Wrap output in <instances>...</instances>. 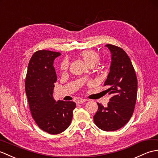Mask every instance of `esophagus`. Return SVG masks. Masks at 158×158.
Segmentation results:
<instances>
[{
	"label": "esophagus",
	"instance_id": "34e87169",
	"mask_svg": "<svg viewBox=\"0 0 158 158\" xmlns=\"http://www.w3.org/2000/svg\"><path fill=\"white\" fill-rule=\"evenodd\" d=\"M87 100H86V99H78V101H77V104H82V103H85V101H86Z\"/></svg>",
	"mask_w": 158,
	"mask_h": 158
}]
</instances>
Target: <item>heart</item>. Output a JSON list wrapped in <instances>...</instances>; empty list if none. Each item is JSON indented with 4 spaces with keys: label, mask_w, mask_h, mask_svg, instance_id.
<instances>
[{
    "label": "heart",
    "mask_w": 158,
    "mask_h": 158,
    "mask_svg": "<svg viewBox=\"0 0 158 158\" xmlns=\"http://www.w3.org/2000/svg\"><path fill=\"white\" fill-rule=\"evenodd\" d=\"M80 57H82L83 61H85L87 65L89 67L90 66L95 65L99 61L100 55L98 52L95 51L92 49H89L82 51L80 53ZM69 66V61L67 59H65L62 61L61 64V69L62 71H65L67 70Z\"/></svg>",
    "instance_id": "b5f03b06"
}]
</instances>
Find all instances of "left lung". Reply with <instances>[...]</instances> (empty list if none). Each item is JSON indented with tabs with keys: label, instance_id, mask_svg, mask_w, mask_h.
Wrapping results in <instances>:
<instances>
[{
	"label": "left lung",
	"instance_id": "left-lung-1",
	"mask_svg": "<svg viewBox=\"0 0 158 158\" xmlns=\"http://www.w3.org/2000/svg\"><path fill=\"white\" fill-rule=\"evenodd\" d=\"M106 47L111 52L110 73L104 83L112 97L105 107L97 103L93 120L105 131H115L128 123L134 111L137 95V78L132 62L122 48L112 44Z\"/></svg>",
	"mask_w": 158,
	"mask_h": 158
}]
</instances>
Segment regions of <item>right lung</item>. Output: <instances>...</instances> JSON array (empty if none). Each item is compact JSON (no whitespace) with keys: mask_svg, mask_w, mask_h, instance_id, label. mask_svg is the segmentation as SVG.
I'll return each mask as SVG.
<instances>
[{"mask_svg":"<svg viewBox=\"0 0 158 158\" xmlns=\"http://www.w3.org/2000/svg\"><path fill=\"white\" fill-rule=\"evenodd\" d=\"M60 52L46 50L34 52L30 60L25 89L30 111L40 129L51 135L64 132L71 124L76 103L56 101L54 83L57 81L54 60Z\"/></svg>","mask_w":158,"mask_h":158,"instance_id":"1","label":"right lung"}]
</instances>
